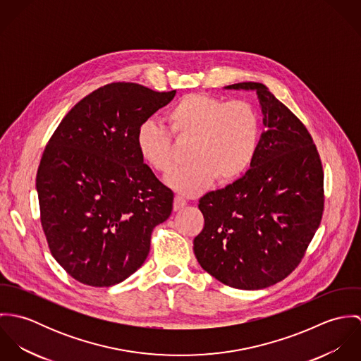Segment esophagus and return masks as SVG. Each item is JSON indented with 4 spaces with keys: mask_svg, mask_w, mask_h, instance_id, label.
Instances as JSON below:
<instances>
[{
    "mask_svg": "<svg viewBox=\"0 0 361 361\" xmlns=\"http://www.w3.org/2000/svg\"><path fill=\"white\" fill-rule=\"evenodd\" d=\"M186 204H188V202L182 196H175V199H173V209L175 211L183 208Z\"/></svg>",
    "mask_w": 361,
    "mask_h": 361,
    "instance_id": "obj_1",
    "label": "esophagus"
}]
</instances>
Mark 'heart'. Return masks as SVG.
Instances as JSON below:
<instances>
[{
  "label": "heart",
  "mask_w": 361,
  "mask_h": 361,
  "mask_svg": "<svg viewBox=\"0 0 361 361\" xmlns=\"http://www.w3.org/2000/svg\"><path fill=\"white\" fill-rule=\"evenodd\" d=\"M166 119L171 132L152 119L142 122L136 130V146L150 168L169 173L175 168L173 137L192 142V165L166 179L180 195H200L215 180L233 183L257 157L261 118L257 108L246 100L226 102L206 93H189L169 108Z\"/></svg>",
  "instance_id": "b5f03b06"
}]
</instances>
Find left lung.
<instances>
[{"instance_id": "left-lung-1", "label": "left lung", "mask_w": 361, "mask_h": 361, "mask_svg": "<svg viewBox=\"0 0 361 361\" xmlns=\"http://www.w3.org/2000/svg\"><path fill=\"white\" fill-rule=\"evenodd\" d=\"M228 89L257 92L265 130L252 168L200 199L204 228L193 250L219 282L256 290L285 279L305 257L324 212V171L307 128L262 83Z\"/></svg>"}]
</instances>
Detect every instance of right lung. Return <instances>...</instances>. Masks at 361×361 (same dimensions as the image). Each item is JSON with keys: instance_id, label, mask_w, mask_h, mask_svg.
<instances>
[{"instance_id": "add662e5", "label": "right lung", "mask_w": 361, "mask_h": 361, "mask_svg": "<svg viewBox=\"0 0 361 361\" xmlns=\"http://www.w3.org/2000/svg\"><path fill=\"white\" fill-rule=\"evenodd\" d=\"M176 90L114 82L76 104L52 133L36 176L40 221L56 262L89 286L116 285L150 252L173 192L143 162L136 130Z\"/></svg>"}]
</instances>
